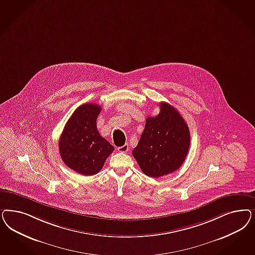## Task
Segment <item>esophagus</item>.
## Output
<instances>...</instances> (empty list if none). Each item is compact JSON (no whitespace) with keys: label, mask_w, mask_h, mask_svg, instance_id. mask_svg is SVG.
Segmentation results:
<instances>
[{"label":"esophagus","mask_w":255,"mask_h":255,"mask_svg":"<svg viewBox=\"0 0 255 255\" xmlns=\"http://www.w3.org/2000/svg\"><path fill=\"white\" fill-rule=\"evenodd\" d=\"M117 150L121 153H125L128 150V144H124L123 146H120V147H117Z\"/></svg>","instance_id":"esophagus-1"}]
</instances>
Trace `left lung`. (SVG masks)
Segmentation results:
<instances>
[{"label":"left lung","mask_w":255,"mask_h":255,"mask_svg":"<svg viewBox=\"0 0 255 255\" xmlns=\"http://www.w3.org/2000/svg\"><path fill=\"white\" fill-rule=\"evenodd\" d=\"M160 112L146 118L138 145L132 150L141 171L150 177L173 173L183 164L189 152V127L176 109L159 103Z\"/></svg>","instance_id":"1"}]
</instances>
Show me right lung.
Masks as SVG:
<instances>
[{"label": "right lung", "instance_id": "1", "mask_svg": "<svg viewBox=\"0 0 255 255\" xmlns=\"http://www.w3.org/2000/svg\"><path fill=\"white\" fill-rule=\"evenodd\" d=\"M99 104L85 103L75 110L59 140L60 155L65 164L83 175H94L102 169L115 147L100 136L97 118Z\"/></svg>", "mask_w": 255, "mask_h": 255}]
</instances>
